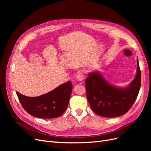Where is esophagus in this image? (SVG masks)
<instances>
[{"instance_id":"obj_1","label":"esophagus","mask_w":151,"mask_h":151,"mask_svg":"<svg viewBox=\"0 0 151 151\" xmlns=\"http://www.w3.org/2000/svg\"><path fill=\"white\" fill-rule=\"evenodd\" d=\"M76 80H78V81H82L84 80V79L85 78V75H84V73H83V72H80L78 73L76 75Z\"/></svg>"}]
</instances>
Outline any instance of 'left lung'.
<instances>
[{
  "label": "left lung",
  "mask_w": 151,
  "mask_h": 151,
  "mask_svg": "<svg viewBox=\"0 0 151 151\" xmlns=\"http://www.w3.org/2000/svg\"><path fill=\"white\" fill-rule=\"evenodd\" d=\"M136 77L128 88L117 89L110 85L98 72L86 79V96L93 111L105 117L124 115L135 101L140 89L141 73L137 60Z\"/></svg>",
  "instance_id": "left-lung-1"
}]
</instances>
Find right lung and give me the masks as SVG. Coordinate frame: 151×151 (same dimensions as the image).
I'll list each match as a JSON object with an SVG mask.
<instances>
[{"label": "right lung", "instance_id": "add662e5", "mask_svg": "<svg viewBox=\"0 0 151 151\" xmlns=\"http://www.w3.org/2000/svg\"><path fill=\"white\" fill-rule=\"evenodd\" d=\"M71 91L72 84L68 81L39 97H27L18 92L17 94L22 106L29 114L38 118L52 119L65 112Z\"/></svg>", "mask_w": 151, "mask_h": 151}]
</instances>
